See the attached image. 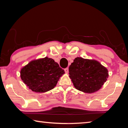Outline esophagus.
Returning a JSON list of instances; mask_svg holds the SVG:
<instances>
[{"instance_id": "obj_1", "label": "esophagus", "mask_w": 128, "mask_h": 128, "mask_svg": "<svg viewBox=\"0 0 128 128\" xmlns=\"http://www.w3.org/2000/svg\"><path fill=\"white\" fill-rule=\"evenodd\" d=\"M64 70H65V72H66V73H68V72H69V69L68 68H66L64 69Z\"/></svg>"}]
</instances>
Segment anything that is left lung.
<instances>
[{
    "label": "left lung",
    "mask_w": 128,
    "mask_h": 128,
    "mask_svg": "<svg viewBox=\"0 0 128 128\" xmlns=\"http://www.w3.org/2000/svg\"><path fill=\"white\" fill-rule=\"evenodd\" d=\"M69 77L76 88L92 93L100 89L108 76L106 68L96 60L77 58L69 67Z\"/></svg>",
    "instance_id": "obj_1"
}]
</instances>
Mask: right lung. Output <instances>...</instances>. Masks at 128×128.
<instances>
[{"label": "right lung", "mask_w": 128, "mask_h": 128, "mask_svg": "<svg viewBox=\"0 0 128 128\" xmlns=\"http://www.w3.org/2000/svg\"><path fill=\"white\" fill-rule=\"evenodd\" d=\"M64 70L51 58L33 60L21 70V78L30 89L44 92L55 87Z\"/></svg>", "instance_id": "add662e5"}]
</instances>
